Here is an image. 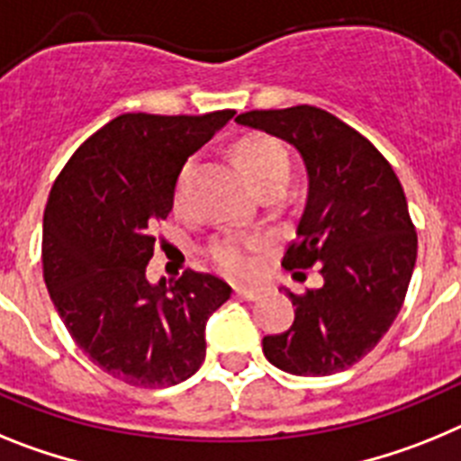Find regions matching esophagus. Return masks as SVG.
Here are the masks:
<instances>
[{
  "label": "esophagus",
  "instance_id": "34e87169",
  "mask_svg": "<svg viewBox=\"0 0 461 461\" xmlns=\"http://www.w3.org/2000/svg\"><path fill=\"white\" fill-rule=\"evenodd\" d=\"M236 297L246 299V302H258V299H262L264 294V287H253V285H236L234 287Z\"/></svg>",
  "mask_w": 461,
  "mask_h": 461
}]
</instances>
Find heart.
<instances>
[{
    "label": "heart",
    "mask_w": 461,
    "mask_h": 461,
    "mask_svg": "<svg viewBox=\"0 0 461 461\" xmlns=\"http://www.w3.org/2000/svg\"><path fill=\"white\" fill-rule=\"evenodd\" d=\"M236 159L241 162L243 171L248 178L255 183L259 192H264L271 185H285L290 178V155L271 136L253 134L246 136L236 143ZM192 171H194V158L187 159L181 167L174 183V202L176 211H183L187 202V187H190ZM262 236H236L225 234L218 236L208 243V258L220 271L230 276H250L258 267V253L264 250Z\"/></svg>",
    "instance_id": "heart-1"
}]
</instances>
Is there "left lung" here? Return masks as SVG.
<instances>
[{"label":"left lung","mask_w":461,"mask_h":461,"mask_svg":"<svg viewBox=\"0 0 461 461\" xmlns=\"http://www.w3.org/2000/svg\"><path fill=\"white\" fill-rule=\"evenodd\" d=\"M241 125L297 148L308 169V199L283 267H318L325 285L285 290L294 322L262 339L264 357L294 375H330L357 364L390 330L406 299L418 234L406 194L378 148L318 106L248 111Z\"/></svg>","instance_id":"obj_1"}]
</instances>
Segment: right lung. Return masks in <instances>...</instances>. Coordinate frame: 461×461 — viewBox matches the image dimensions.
<instances>
[{"label": "right lung", "instance_id": "right-lung-1", "mask_svg": "<svg viewBox=\"0 0 461 461\" xmlns=\"http://www.w3.org/2000/svg\"><path fill=\"white\" fill-rule=\"evenodd\" d=\"M231 115L122 113L78 146L50 187L41 241L50 299L76 346L127 385L190 378L206 357L208 315L231 297L202 271L146 278L176 176Z\"/></svg>", "mask_w": 461, "mask_h": 461}]
</instances>
